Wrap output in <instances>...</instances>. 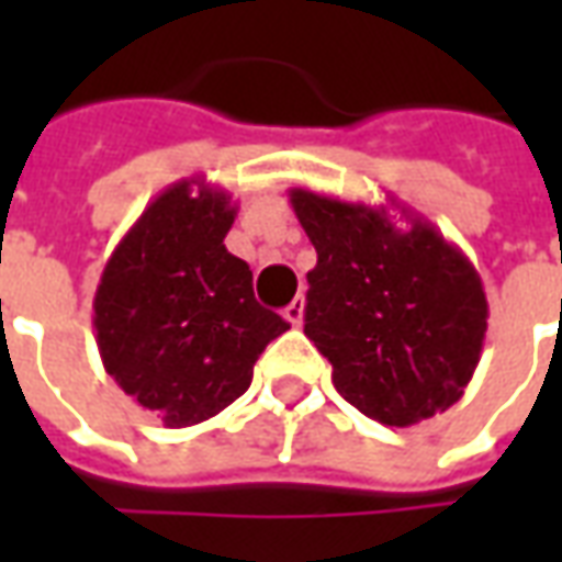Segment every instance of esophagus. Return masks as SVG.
Here are the masks:
<instances>
[{"label":"esophagus","mask_w":562,"mask_h":562,"mask_svg":"<svg viewBox=\"0 0 562 562\" xmlns=\"http://www.w3.org/2000/svg\"><path fill=\"white\" fill-rule=\"evenodd\" d=\"M304 306H306L304 294H297V297H294L292 304L285 306V313H282V316L289 318V322H292L294 328H301V325H304Z\"/></svg>","instance_id":"1"}]
</instances>
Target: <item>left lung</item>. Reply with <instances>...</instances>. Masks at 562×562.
Wrapping results in <instances>:
<instances>
[{
  "instance_id": "obj_1",
  "label": "left lung",
  "mask_w": 562,
  "mask_h": 562,
  "mask_svg": "<svg viewBox=\"0 0 562 562\" xmlns=\"http://www.w3.org/2000/svg\"><path fill=\"white\" fill-rule=\"evenodd\" d=\"M316 246L304 334L334 367V389L389 427H409L463 397L487 330L479 270L422 216L289 192Z\"/></svg>"
}]
</instances>
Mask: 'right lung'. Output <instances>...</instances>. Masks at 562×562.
Masks as SVG:
<instances>
[{
  "label": "right lung",
  "mask_w": 562,
  "mask_h": 562,
  "mask_svg": "<svg viewBox=\"0 0 562 562\" xmlns=\"http://www.w3.org/2000/svg\"><path fill=\"white\" fill-rule=\"evenodd\" d=\"M237 204L189 177L168 186L116 244L92 301L99 355L128 397L165 427L222 413L289 322L258 304L252 270L225 249Z\"/></svg>",
  "instance_id": "1"
}]
</instances>
